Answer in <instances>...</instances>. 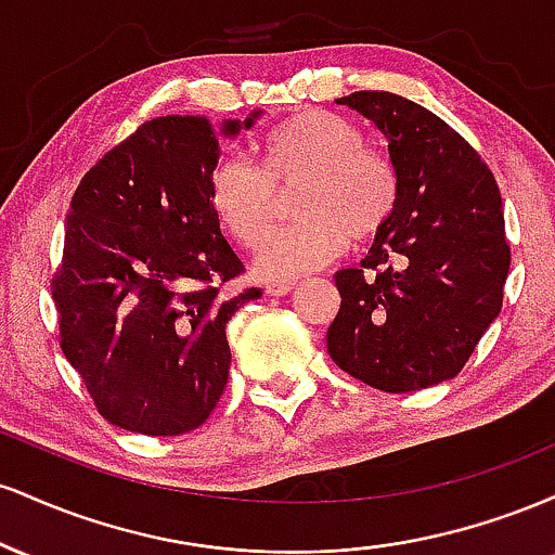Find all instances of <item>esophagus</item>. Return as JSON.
I'll return each mask as SVG.
<instances>
[{
  "mask_svg": "<svg viewBox=\"0 0 555 555\" xmlns=\"http://www.w3.org/2000/svg\"><path fill=\"white\" fill-rule=\"evenodd\" d=\"M292 289H295V284H292V282L266 284V295H269V297H284V295H289Z\"/></svg>",
  "mask_w": 555,
  "mask_h": 555,
  "instance_id": "obj_1",
  "label": "esophagus"
}]
</instances>
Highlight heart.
I'll use <instances>...</instances> for the list:
<instances>
[{"instance_id": "1", "label": "heart", "mask_w": 555, "mask_h": 555, "mask_svg": "<svg viewBox=\"0 0 555 555\" xmlns=\"http://www.w3.org/2000/svg\"><path fill=\"white\" fill-rule=\"evenodd\" d=\"M263 171L224 158L208 177V201L224 232L247 250L269 240L279 216L276 188H305L297 221L260 253L256 271L269 282L305 276L339 258L349 242L384 232L399 197L391 162L367 149L360 127L334 112L308 109L260 140Z\"/></svg>"}]
</instances>
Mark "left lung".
Segmentation results:
<instances>
[{
	"label": "left lung",
	"instance_id": "8db88e82",
	"mask_svg": "<svg viewBox=\"0 0 555 555\" xmlns=\"http://www.w3.org/2000/svg\"><path fill=\"white\" fill-rule=\"evenodd\" d=\"M386 138L399 197L360 269L334 276L331 360L388 393L451 380L501 313L512 253L501 190L441 117L386 91L336 99Z\"/></svg>",
	"mask_w": 555,
	"mask_h": 555
}]
</instances>
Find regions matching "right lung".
Masks as SVG:
<instances>
[{
  "label": "right lung",
  "instance_id": "add662e5",
  "mask_svg": "<svg viewBox=\"0 0 555 555\" xmlns=\"http://www.w3.org/2000/svg\"><path fill=\"white\" fill-rule=\"evenodd\" d=\"M260 117V109L219 125L201 114L156 117L75 190L52 282L62 352L117 428L190 433L224 391L227 323L260 289L221 295L242 260L221 234L208 177L221 140Z\"/></svg>",
  "mask_w": 555,
  "mask_h": 555
}]
</instances>
